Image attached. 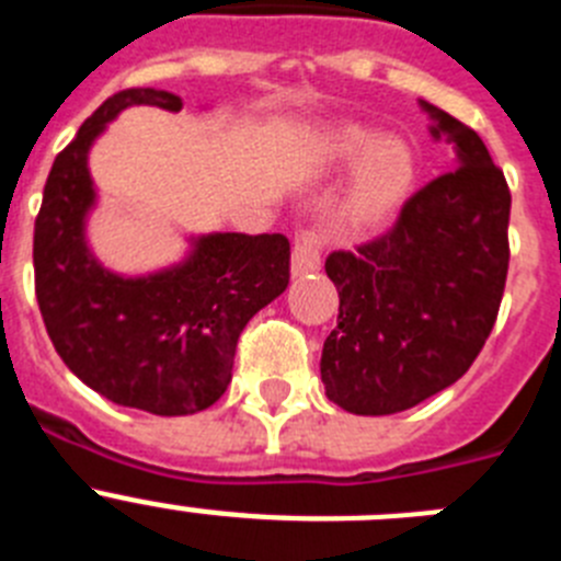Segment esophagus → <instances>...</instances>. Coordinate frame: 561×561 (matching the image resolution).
Instances as JSON below:
<instances>
[{"label":"esophagus","mask_w":561,"mask_h":561,"mask_svg":"<svg viewBox=\"0 0 561 561\" xmlns=\"http://www.w3.org/2000/svg\"><path fill=\"white\" fill-rule=\"evenodd\" d=\"M325 241H329V232L320 225L297 230L295 247H291V272L295 275H311V272L320 270V255H323Z\"/></svg>","instance_id":"1"}]
</instances>
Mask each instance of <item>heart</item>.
<instances>
[{"instance_id": "heart-1", "label": "heart", "mask_w": 561, "mask_h": 561, "mask_svg": "<svg viewBox=\"0 0 561 561\" xmlns=\"http://www.w3.org/2000/svg\"><path fill=\"white\" fill-rule=\"evenodd\" d=\"M334 157L342 165H359L354 193H351L348 213L356 221H376L388 216L408 191L413 180V160L396 142H385L370 131L348 128L334 146Z\"/></svg>"}]
</instances>
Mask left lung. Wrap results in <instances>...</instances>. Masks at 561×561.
I'll return each instance as SVG.
<instances>
[{"label": "left lung", "mask_w": 561, "mask_h": 561, "mask_svg": "<svg viewBox=\"0 0 561 561\" xmlns=\"http://www.w3.org/2000/svg\"><path fill=\"white\" fill-rule=\"evenodd\" d=\"M460 165L401 205L385 232L334 250L340 291L325 336V396L356 415H390L458 381L483 351L508 275L512 193L472 128L424 103Z\"/></svg>", "instance_id": "obj_1"}]
</instances>
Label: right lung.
<instances>
[{
  "mask_svg": "<svg viewBox=\"0 0 561 561\" xmlns=\"http://www.w3.org/2000/svg\"><path fill=\"white\" fill-rule=\"evenodd\" d=\"M137 103L182 108L165 89H123L49 168L33 230L36 300L64 365L95 393L153 415L199 413L230 385L244 325L289 286V238L216 232L157 275L103 270L83 241L95 202L87 153L114 114Z\"/></svg>",
  "mask_w": 561,
  "mask_h": 561,
  "instance_id": "1",
  "label": "right lung"
}]
</instances>
